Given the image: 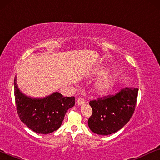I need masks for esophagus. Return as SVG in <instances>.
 Listing matches in <instances>:
<instances>
[{
  "label": "esophagus",
  "instance_id": "34e87169",
  "mask_svg": "<svg viewBox=\"0 0 160 160\" xmlns=\"http://www.w3.org/2000/svg\"><path fill=\"white\" fill-rule=\"evenodd\" d=\"M77 104L78 105H79V106H82V105L85 104V100L82 98H79L77 100Z\"/></svg>",
  "mask_w": 160,
  "mask_h": 160
}]
</instances>
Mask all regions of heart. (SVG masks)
I'll use <instances>...</instances> for the list:
<instances>
[{
    "label": "heart",
    "instance_id": "heart-1",
    "mask_svg": "<svg viewBox=\"0 0 160 160\" xmlns=\"http://www.w3.org/2000/svg\"><path fill=\"white\" fill-rule=\"evenodd\" d=\"M107 72V70H99L97 72V75H103ZM113 81H114V77L112 75H107L105 76L102 77V78L97 81L95 84V89L99 92H105L110 89L111 87L113 85Z\"/></svg>",
    "mask_w": 160,
    "mask_h": 160
}]
</instances>
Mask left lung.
<instances>
[{"label":"left lung","instance_id":"left-lung-1","mask_svg":"<svg viewBox=\"0 0 160 160\" xmlns=\"http://www.w3.org/2000/svg\"><path fill=\"white\" fill-rule=\"evenodd\" d=\"M138 93V88L126 87L113 95L92 100V114L88 120L89 128L101 135L114 133L122 128L134 112Z\"/></svg>","mask_w":160,"mask_h":160}]
</instances>
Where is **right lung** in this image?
<instances>
[{
  "mask_svg": "<svg viewBox=\"0 0 160 160\" xmlns=\"http://www.w3.org/2000/svg\"><path fill=\"white\" fill-rule=\"evenodd\" d=\"M16 107L20 120L39 134H48L60 128L66 113L75 105L74 97H63L58 92L44 97H32L18 88L14 80Z\"/></svg>",
  "mask_w": 160,
  "mask_h": 160,
  "instance_id": "right-lung-1",
  "label": "right lung"
}]
</instances>
